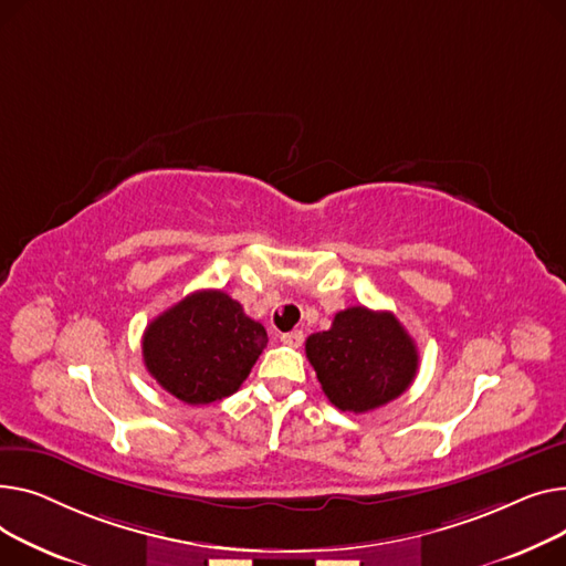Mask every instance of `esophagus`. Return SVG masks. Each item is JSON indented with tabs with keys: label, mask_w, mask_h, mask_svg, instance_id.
I'll list each match as a JSON object with an SVG mask.
<instances>
[{
	"label": "esophagus",
	"mask_w": 566,
	"mask_h": 566,
	"mask_svg": "<svg viewBox=\"0 0 566 566\" xmlns=\"http://www.w3.org/2000/svg\"><path fill=\"white\" fill-rule=\"evenodd\" d=\"M281 343L287 347H302L304 345V331H290L281 336Z\"/></svg>",
	"instance_id": "obj_1"
}]
</instances>
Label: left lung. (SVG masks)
Segmentation results:
<instances>
[{
    "mask_svg": "<svg viewBox=\"0 0 566 566\" xmlns=\"http://www.w3.org/2000/svg\"><path fill=\"white\" fill-rule=\"evenodd\" d=\"M306 356L328 402L349 413L392 402L418 373V349L400 319L365 306L336 313L328 331L308 336Z\"/></svg>",
    "mask_w": 566,
    "mask_h": 566,
    "instance_id": "obj_1",
    "label": "left lung"
}]
</instances>
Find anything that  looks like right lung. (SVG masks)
Listing matches in <instances>:
<instances>
[{"label":"right lung","mask_w":566,"mask_h":566,"mask_svg":"<svg viewBox=\"0 0 566 566\" xmlns=\"http://www.w3.org/2000/svg\"><path fill=\"white\" fill-rule=\"evenodd\" d=\"M268 331L221 290H198L155 317L142 340L150 377L180 402L201 407L235 392Z\"/></svg>","instance_id":"obj_1"}]
</instances>
